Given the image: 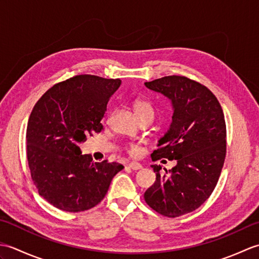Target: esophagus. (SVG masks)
<instances>
[{"instance_id":"esophagus-1","label":"esophagus","mask_w":259,"mask_h":259,"mask_svg":"<svg viewBox=\"0 0 259 259\" xmlns=\"http://www.w3.org/2000/svg\"><path fill=\"white\" fill-rule=\"evenodd\" d=\"M128 167L130 168V169H133V170H139V169H141L142 168V166L141 164L139 163V162H130L129 164H128Z\"/></svg>"}]
</instances>
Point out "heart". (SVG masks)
Instances as JSON below:
<instances>
[{
    "label": "heart",
    "instance_id": "b5f03b06",
    "mask_svg": "<svg viewBox=\"0 0 259 259\" xmlns=\"http://www.w3.org/2000/svg\"><path fill=\"white\" fill-rule=\"evenodd\" d=\"M133 109L139 120L144 118L153 119L155 117V110H153L151 104L146 100H142V99H136L133 102ZM124 150L130 156H137L139 153V147L135 144H129L124 147Z\"/></svg>",
    "mask_w": 259,
    "mask_h": 259
}]
</instances>
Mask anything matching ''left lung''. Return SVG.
<instances>
[{"mask_svg":"<svg viewBox=\"0 0 259 259\" xmlns=\"http://www.w3.org/2000/svg\"><path fill=\"white\" fill-rule=\"evenodd\" d=\"M174 106L172 123L152 152V161L177 160L145 192L148 206L164 217L176 218L199 208L216 187L226 157V122L221 103L207 87L183 75L146 82Z\"/></svg>","mask_w":259,"mask_h":259,"instance_id":"obj_1","label":"left lung"}]
</instances>
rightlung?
I'll use <instances>...</instances> for the list:
<instances>
[{
    "mask_svg": "<svg viewBox=\"0 0 259 259\" xmlns=\"http://www.w3.org/2000/svg\"><path fill=\"white\" fill-rule=\"evenodd\" d=\"M119 79L79 74L50 88L34 108L26 128V157L41 197L63 211L80 212L106 197L119 162H95L78 145L101 133V119Z\"/></svg>",
    "mask_w": 259,
    "mask_h": 259,
    "instance_id": "add662e5",
    "label": "right lung"
}]
</instances>
